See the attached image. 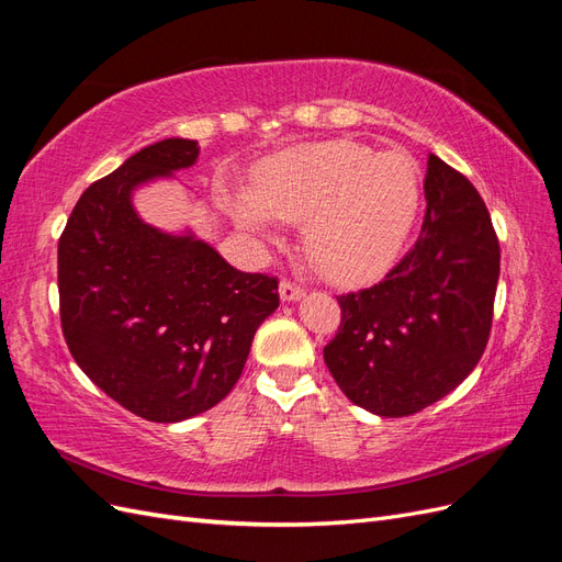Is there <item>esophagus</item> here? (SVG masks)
I'll list each match as a JSON object with an SVG mask.
<instances>
[{
  "instance_id": "1",
  "label": "esophagus",
  "mask_w": 562,
  "mask_h": 562,
  "mask_svg": "<svg viewBox=\"0 0 562 562\" xmlns=\"http://www.w3.org/2000/svg\"><path fill=\"white\" fill-rule=\"evenodd\" d=\"M279 293H281V300H283V302H295V300H300V297L304 295L302 288H300L297 283H293V281H288V279H281Z\"/></svg>"
}]
</instances>
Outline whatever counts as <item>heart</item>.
Returning <instances> with one entry per match:
<instances>
[{"label": "heart", "mask_w": 562, "mask_h": 562, "mask_svg": "<svg viewBox=\"0 0 562 562\" xmlns=\"http://www.w3.org/2000/svg\"><path fill=\"white\" fill-rule=\"evenodd\" d=\"M417 206L419 173L411 155L328 140L269 159L250 194L229 201V213L260 236H269V215L304 223V250L321 274L359 285L394 265Z\"/></svg>", "instance_id": "b5f03b06"}]
</instances>
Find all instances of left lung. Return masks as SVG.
Masks as SVG:
<instances>
[{"label": "left lung", "mask_w": 562, "mask_h": 562, "mask_svg": "<svg viewBox=\"0 0 562 562\" xmlns=\"http://www.w3.org/2000/svg\"><path fill=\"white\" fill-rule=\"evenodd\" d=\"M422 232L372 288L339 295L323 359L345 396L380 417L415 415L462 384L485 351L499 241L475 187L429 157Z\"/></svg>", "instance_id": "1"}]
</instances>
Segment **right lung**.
I'll use <instances>...</instances> for the list:
<instances>
[{"instance_id":"add662e5","label":"right lung","mask_w":562,"mask_h":562,"mask_svg":"<svg viewBox=\"0 0 562 562\" xmlns=\"http://www.w3.org/2000/svg\"><path fill=\"white\" fill-rule=\"evenodd\" d=\"M199 159V143L143 147L77 201L58 241L60 323L72 359L126 411L182 422L241 378L279 281L246 274L213 246L147 225L133 192Z\"/></svg>"}]
</instances>
